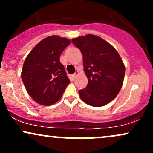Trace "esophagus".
<instances>
[{
	"label": "esophagus",
	"instance_id": "1",
	"mask_svg": "<svg viewBox=\"0 0 153 153\" xmlns=\"http://www.w3.org/2000/svg\"><path fill=\"white\" fill-rule=\"evenodd\" d=\"M78 73H79V72L78 71H76V72H75V73H74V74H73V78H75V77H76L77 76V75H78Z\"/></svg>",
	"mask_w": 153,
	"mask_h": 153
}]
</instances>
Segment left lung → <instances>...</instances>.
I'll use <instances>...</instances> for the list:
<instances>
[{"instance_id":"8db88e82","label":"left lung","mask_w":153,"mask_h":153,"mask_svg":"<svg viewBox=\"0 0 153 153\" xmlns=\"http://www.w3.org/2000/svg\"><path fill=\"white\" fill-rule=\"evenodd\" d=\"M72 42L81 52L85 88L78 91L80 99L91 106L100 107L114 99L122 88L125 66L116 49L102 38L87 34Z\"/></svg>"}]
</instances>
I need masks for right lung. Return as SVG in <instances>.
Masks as SVG:
<instances>
[{
    "instance_id": "1",
    "label": "right lung",
    "mask_w": 153,
    "mask_h": 153,
    "mask_svg": "<svg viewBox=\"0 0 153 153\" xmlns=\"http://www.w3.org/2000/svg\"><path fill=\"white\" fill-rule=\"evenodd\" d=\"M71 44L67 38L50 36L35 46L26 57L22 78L35 102L50 106L60 99L70 83L59 56Z\"/></svg>"
}]
</instances>
